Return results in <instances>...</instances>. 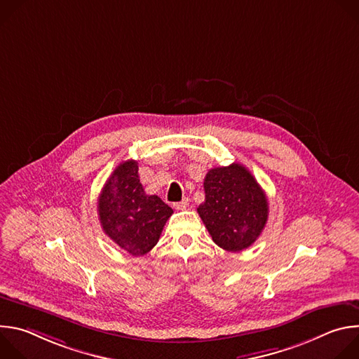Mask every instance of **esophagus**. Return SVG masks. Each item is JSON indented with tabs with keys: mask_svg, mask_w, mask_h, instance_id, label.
I'll return each mask as SVG.
<instances>
[{
	"mask_svg": "<svg viewBox=\"0 0 359 359\" xmlns=\"http://www.w3.org/2000/svg\"><path fill=\"white\" fill-rule=\"evenodd\" d=\"M187 206H189V201H187V198H184V200H182V201H179V203H175V204H173V208H175L176 210H186V209H187Z\"/></svg>",
	"mask_w": 359,
	"mask_h": 359,
	"instance_id": "esophagus-1",
	"label": "esophagus"
}]
</instances>
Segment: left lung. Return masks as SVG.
Instances as JSON below:
<instances>
[{"label":"left lung","mask_w":359,"mask_h":359,"mask_svg":"<svg viewBox=\"0 0 359 359\" xmlns=\"http://www.w3.org/2000/svg\"><path fill=\"white\" fill-rule=\"evenodd\" d=\"M203 187L206 197L197 213L219 247L236 252L259 238L269 219V201L243 165L210 169Z\"/></svg>","instance_id":"obj_1"}]
</instances>
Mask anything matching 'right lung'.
<instances>
[{"label": "right lung", "instance_id": "1", "mask_svg": "<svg viewBox=\"0 0 359 359\" xmlns=\"http://www.w3.org/2000/svg\"><path fill=\"white\" fill-rule=\"evenodd\" d=\"M137 162H122L107 180L97 198V213L105 234L122 250L144 255L159 241L173 210L156 194H146Z\"/></svg>", "mask_w": 359, "mask_h": 359}]
</instances>
